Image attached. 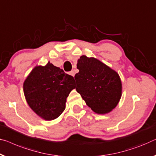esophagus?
<instances>
[{
	"instance_id": "34e87169",
	"label": "esophagus",
	"mask_w": 156,
	"mask_h": 156,
	"mask_svg": "<svg viewBox=\"0 0 156 156\" xmlns=\"http://www.w3.org/2000/svg\"><path fill=\"white\" fill-rule=\"evenodd\" d=\"M69 74H70V75H72L73 76H74V75H75V73H74V70H72L70 73H69Z\"/></svg>"
}]
</instances>
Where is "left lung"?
<instances>
[{
	"label": "left lung",
	"mask_w": 156,
	"mask_h": 156,
	"mask_svg": "<svg viewBox=\"0 0 156 156\" xmlns=\"http://www.w3.org/2000/svg\"><path fill=\"white\" fill-rule=\"evenodd\" d=\"M76 90L97 114L111 112L119 102L122 87L118 73L93 57L82 55L77 60Z\"/></svg>",
	"instance_id": "obj_1"
}]
</instances>
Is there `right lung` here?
Listing matches in <instances>:
<instances>
[{
    "mask_svg": "<svg viewBox=\"0 0 156 156\" xmlns=\"http://www.w3.org/2000/svg\"><path fill=\"white\" fill-rule=\"evenodd\" d=\"M74 79L48 62L37 65L23 83L25 99L31 109L45 120H53L65 109L67 98L74 89Z\"/></svg>",
    "mask_w": 156,
    "mask_h": 156,
    "instance_id": "add662e5",
    "label": "right lung"
}]
</instances>
